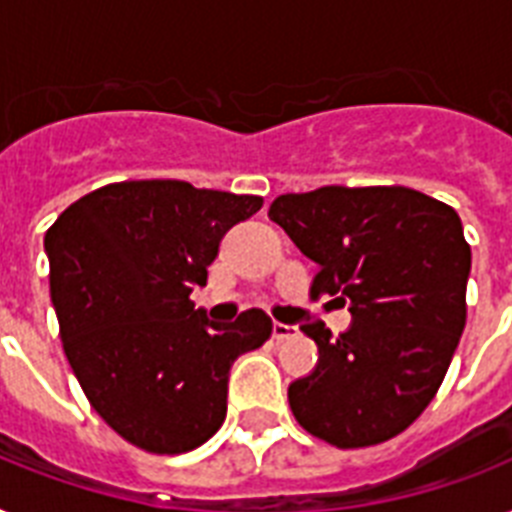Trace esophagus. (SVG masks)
Wrapping results in <instances>:
<instances>
[{"label": "esophagus", "instance_id": "obj_1", "mask_svg": "<svg viewBox=\"0 0 512 512\" xmlns=\"http://www.w3.org/2000/svg\"><path fill=\"white\" fill-rule=\"evenodd\" d=\"M297 327H289V324H281V321H273V340H289L295 337Z\"/></svg>", "mask_w": 512, "mask_h": 512}]
</instances>
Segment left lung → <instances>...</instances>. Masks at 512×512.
<instances>
[{
  "instance_id": "8db88e82",
  "label": "left lung",
  "mask_w": 512,
  "mask_h": 512,
  "mask_svg": "<svg viewBox=\"0 0 512 512\" xmlns=\"http://www.w3.org/2000/svg\"><path fill=\"white\" fill-rule=\"evenodd\" d=\"M268 217L319 265L313 295H340L353 324L300 327L319 364L289 385L311 436L361 449L404 433L441 388L468 319L470 244L449 204L404 188L324 185L284 193Z\"/></svg>"
}]
</instances>
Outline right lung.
<instances>
[{
    "label": "right lung",
    "mask_w": 512,
    "mask_h": 512,
    "mask_svg": "<svg viewBox=\"0 0 512 512\" xmlns=\"http://www.w3.org/2000/svg\"><path fill=\"white\" fill-rule=\"evenodd\" d=\"M260 207L263 196L185 180H127L74 201L44 233L68 364L92 409L143 452L215 436L231 364L271 337L260 308L212 324L191 300L225 233Z\"/></svg>",
    "instance_id": "obj_1"
}]
</instances>
